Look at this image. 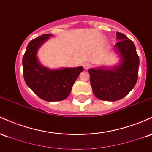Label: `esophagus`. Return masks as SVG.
I'll return each mask as SVG.
<instances>
[{"label":"esophagus","mask_w":152,"mask_h":152,"mask_svg":"<svg viewBox=\"0 0 152 152\" xmlns=\"http://www.w3.org/2000/svg\"><path fill=\"white\" fill-rule=\"evenodd\" d=\"M90 64H88V63H85V64H83V69H85V70H88V69L90 68Z\"/></svg>","instance_id":"1"}]
</instances>
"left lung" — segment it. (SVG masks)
I'll use <instances>...</instances> for the list:
<instances>
[{"label":"left lung","instance_id":"1","mask_svg":"<svg viewBox=\"0 0 152 152\" xmlns=\"http://www.w3.org/2000/svg\"><path fill=\"white\" fill-rule=\"evenodd\" d=\"M115 46L122 57V62L111 70L90 69V82L96 97L100 100L123 99L136 85L139 74V58L134 43L121 33L116 32Z\"/></svg>","mask_w":152,"mask_h":152}]
</instances>
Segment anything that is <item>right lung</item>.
I'll return each instance as SVG.
<instances>
[{"instance_id": "right-lung-1", "label": "right lung", "mask_w": 152, "mask_h": 152, "mask_svg": "<svg viewBox=\"0 0 152 152\" xmlns=\"http://www.w3.org/2000/svg\"><path fill=\"white\" fill-rule=\"evenodd\" d=\"M51 34H43L31 41L23 57V78L27 86L39 98L47 102H58L67 98L83 67L49 70L40 65L37 50Z\"/></svg>"}]
</instances>
